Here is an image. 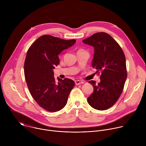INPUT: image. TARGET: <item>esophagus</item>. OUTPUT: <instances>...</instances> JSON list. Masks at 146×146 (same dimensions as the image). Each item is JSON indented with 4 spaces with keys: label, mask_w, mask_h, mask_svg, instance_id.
<instances>
[{
    "label": "esophagus",
    "mask_w": 146,
    "mask_h": 146,
    "mask_svg": "<svg viewBox=\"0 0 146 146\" xmlns=\"http://www.w3.org/2000/svg\"><path fill=\"white\" fill-rule=\"evenodd\" d=\"M74 82H75V84L76 86H78V85H80V84H84V82L80 81V80H75Z\"/></svg>",
    "instance_id": "34e87169"
}]
</instances>
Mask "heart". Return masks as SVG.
<instances>
[{
  "instance_id": "1",
  "label": "heart",
  "mask_w": 146,
  "mask_h": 146,
  "mask_svg": "<svg viewBox=\"0 0 146 146\" xmlns=\"http://www.w3.org/2000/svg\"><path fill=\"white\" fill-rule=\"evenodd\" d=\"M79 51H86L84 50L83 49H80V50L78 51V52H79Z\"/></svg>"
}]
</instances>
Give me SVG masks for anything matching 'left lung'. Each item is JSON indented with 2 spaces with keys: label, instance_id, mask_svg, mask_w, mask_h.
<instances>
[{
  "label": "left lung",
  "instance_id": "8db88e82",
  "mask_svg": "<svg viewBox=\"0 0 146 146\" xmlns=\"http://www.w3.org/2000/svg\"><path fill=\"white\" fill-rule=\"evenodd\" d=\"M94 47L92 66L100 73V82L94 87V92L87 99L89 105L99 110L113 106L123 90L127 77L126 60L123 51L117 41L105 32H98L82 40Z\"/></svg>",
  "mask_w": 146,
  "mask_h": 146
}]
</instances>
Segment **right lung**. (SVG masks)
<instances>
[{"label": "right lung", "instance_id": "1", "mask_svg": "<svg viewBox=\"0 0 146 146\" xmlns=\"http://www.w3.org/2000/svg\"><path fill=\"white\" fill-rule=\"evenodd\" d=\"M76 41L45 35L38 37L28 50L24 63L27 86L35 100L47 111L55 112L64 108L74 86V82L67 78H58L56 81L53 69L59 64L58 55Z\"/></svg>", "mask_w": 146, "mask_h": 146}]
</instances>
